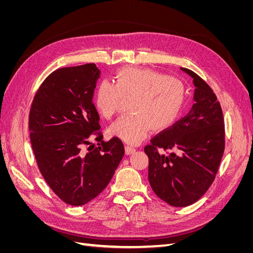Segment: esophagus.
<instances>
[{"label":"esophagus","mask_w":253,"mask_h":253,"mask_svg":"<svg viewBox=\"0 0 253 253\" xmlns=\"http://www.w3.org/2000/svg\"><path fill=\"white\" fill-rule=\"evenodd\" d=\"M135 149L134 148H132V147H128V145H126V155H131V154H133V153H135Z\"/></svg>","instance_id":"esophagus-1"}]
</instances>
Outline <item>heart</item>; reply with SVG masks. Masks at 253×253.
<instances>
[{
    "label": "heart",
    "instance_id": "b5f03b06",
    "mask_svg": "<svg viewBox=\"0 0 253 253\" xmlns=\"http://www.w3.org/2000/svg\"><path fill=\"white\" fill-rule=\"evenodd\" d=\"M121 98L128 100L129 112L110 126L109 133L128 144H137L150 129L162 132L179 118L186 103L183 83L149 68L124 67L114 76V84L101 81L94 95L96 111L105 119L117 113Z\"/></svg>",
    "mask_w": 253,
    "mask_h": 253
}]
</instances>
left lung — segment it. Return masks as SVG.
Instances as JSON below:
<instances>
[{"instance_id":"8db88e82","label":"left lung","mask_w":253,"mask_h":253,"mask_svg":"<svg viewBox=\"0 0 253 253\" xmlns=\"http://www.w3.org/2000/svg\"><path fill=\"white\" fill-rule=\"evenodd\" d=\"M180 70L193 80L192 109L144 148L150 185L172 207L192 205L207 192L225 149L223 112L216 96L200 76L188 68Z\"/></svg>"}]
</instances>
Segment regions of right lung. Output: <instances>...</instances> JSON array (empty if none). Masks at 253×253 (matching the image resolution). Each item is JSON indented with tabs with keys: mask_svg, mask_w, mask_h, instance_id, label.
Listing matches in <instances>:
<instances>
[{
	"mask_svg": "<svg viewBox=\"0 0 253 253\" xmlns=\"http://www.w3.org/2000/svg\"><path fill=\"white\" fill-rule=\"evenodd\" d=\"M100 75L94 63L60 68L41 84L30 109V142L38 167L53 192L72 206L100 194L125 156L117 137L104 141L99 135L97 148L89 141L101 127L93 103Z\"/></svg>",
	"mask_w": 253,
	"mask_h": 253,
	"instance_id": "add662e5",
	"label": "right lung"
}]
</instances>
